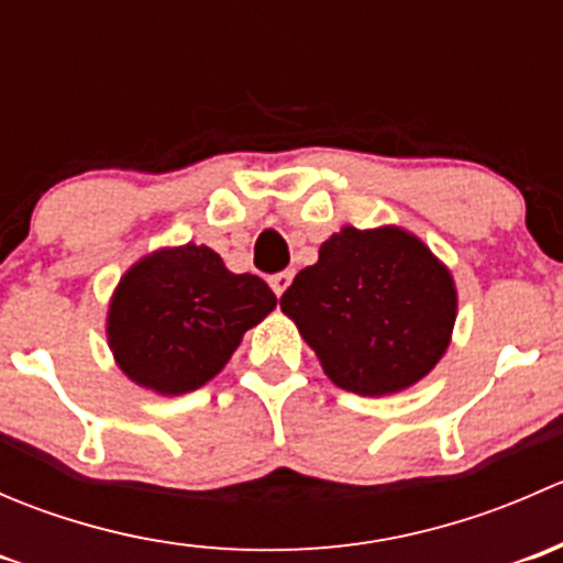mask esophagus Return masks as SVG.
I'll return each mask as SVG.
<instances>
[{"mask_svg":"<svg viewBox=\"0 0 563 563\" xmlns=\"http://www.w3.org/2000/svg\"><path fill=\"white\" fill-rule=\"evenodd\" d=\"M291 280H294V272L291 269H283V272H275V275L269 277V286H272V291L277 294V297H283V291H286V288L291 286Z\"/></svg>","mask_w":563,"mask_h":563,"instance_id":"esophagus-1","label":"esophagus"}]
</instances>
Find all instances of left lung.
<instances>
[{
	"label": "left lung",
	"mask_w": 563,
	"mask_h": 563,
	"mask_svg": "<svg viewBox=\"0 0 563 563\" xmlns=\"http://www.w3.org/2000/svg\"><path fill=\"white\" fill-rule=\"evenodd\" d=\"M340 389L376 397L433 371L455 327V283L400 229L345 225L280 297Z\"/></svg>",
	"instance_id": "obj_1"
}]
</instances>
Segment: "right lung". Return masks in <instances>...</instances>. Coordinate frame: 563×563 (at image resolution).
I'll use <instances>...</instances> for the list:
<instances>
[{
  "instance_id": "right-lung-1",
  "label": "right lung",
  "mask_w": 563,
  "mask_h": 563,
  "mask_svg": "<svg viewBox=\"0 0 563 563\" xmlns=\"http://www.w3.org/2000/svg\"><path fill=\"white\" fill-rule=\"evenodd\" d=\"M275 305L258 275H234L214 250H157L119 283L108 343L135 384L185 395L218 376L242 334Z\"/></svg>"
}]
</instances>
